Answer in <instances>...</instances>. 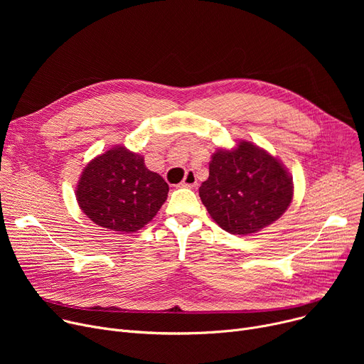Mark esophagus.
<instances>
[{
  "label": "esophagus",
  "mask_w": 364,
  "mask_h": 364,
  "mask_svg": "<svg viewBox=\"0 0 364 364\" xmlns=\"http://www.w3.org/2000/svg\"><path fill=\"white\" fill-rule=\"evenodd\" d=\"M196 184H198V180H196L195 172H192V171H188L187 174H186V177H184V180L180 183L181 187H188V188L196 187Z\"/></svg>",
  "instance_id": "obj_1"
}]
</instances>
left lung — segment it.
<instances>
[{
	"mask_svg": "<svg viewBox=\"0 0 364 364\" xmlns=\"http://www.w3.org/2000/svg\"><path fill=\"white\" fill-rule=\"evenodd\" d=\"M199 196L223 230L247 236L283 215L292 202L294 184L277 158L240 141L236 149L214 153Z\"/></svg>",
	"mask_w": 364,
	"mask_h": 364,
	"instance_id": "obj_1",
	"label": "left lung"
}]
</instances>
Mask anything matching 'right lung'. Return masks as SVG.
<instances>
[{
  "mask_svg": "<svg viewBox=\"0 0 364 364\" xmlns=\"http://www.w3.org/2000/svg\"><path fill=\"white\" fill-rule=\"evenodd\" d=\"M168 190L165 180L146 168L143 156L117 146L84 168L76 186V200L92 223L131 233L156 215Z\"/></svg>",
  "mask_w": 364,
  "mask_h": 364,
  "instance_id": "right-lung-1",
  "label": "right lung"
}]
</instances>
